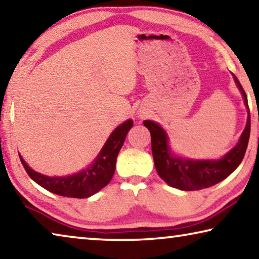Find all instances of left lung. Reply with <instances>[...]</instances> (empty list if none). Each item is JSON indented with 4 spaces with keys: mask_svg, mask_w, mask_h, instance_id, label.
<instances>
[{
    "mask_svg": "<svg viewBox=\"0 0 259 259\" xmlns=\"http://www.w3.org/2000/svg\"><path fill=\"white\" fill-rule=\"evenodd\" d=\"M232 75L248 109V120L237 144L221 159L195 160L179 157L171 151L169 137L159 123L151 120L143 122L151 133V146L155 169L168 186L184 191L212 187L228 178L243 160L250 136V113L247 94L236 76L234 73Z\"/></svg>",
    "mask_w": 259,
    "mask_h": 259,
    "instance_id": "1",
    "label": "left lung"
}]
</instances>
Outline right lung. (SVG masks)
<instances>
[{"label":"right lung","instance_id":"obj_1","mask_svg":"<svg viewBox=\"0 0 259 259\" xmlns=\"http://www.w3.org/2000/svg\"><path fill=\"white\" fill-rule=\"evenodd\" d=\"M133 120H126L115 128L91 165L76 174L47 176L32 169L22 155H19L20 161L30 178L46 190L63 197L88 198L110 182L116 166L117 154L124 143L126 134L133 128Z\"/></svg>","mask_w":259,"mask_h":259}]
</instances>
